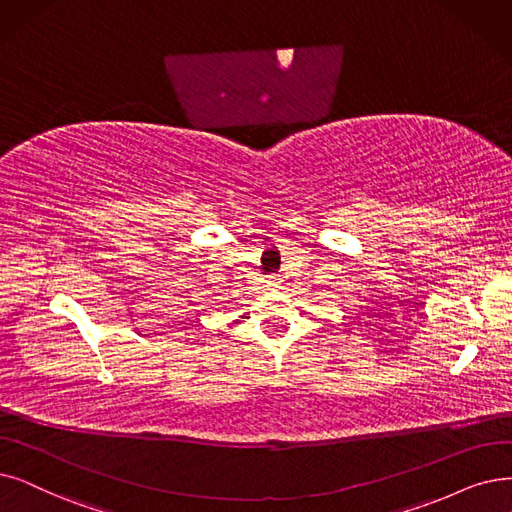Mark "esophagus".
<instances>
[{
  "label": "esophagus",
  "instance_id": "34e87169",
  "mask_svg": "<svg viewBox=\"0 0 512 512\" xmlns=\"http://www.w3.org/2000/svg\"><path fill=\"white\" fill-rule=\"evenodd\" d=\"M267 285H269V290H279L281 288V279L273 275V277L267 279Z\"/></svg>",
  "mask_w": 512,
  "mask_h": 512
}]
</instances>
